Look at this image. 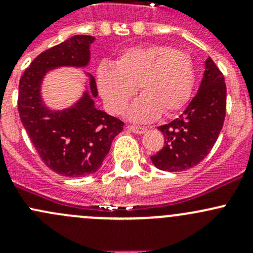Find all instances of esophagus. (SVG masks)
Wrapping results in <instances>:
<instances>
[{"label": "esophagus", "mask_w": 253, "mask_h": 253, "mask_svg": "<svg viewBox=\"0 0 253 253\" xmlns=\"http://www.w3.org/2000/svg\"><path fill=\"white\" fill-rule=\"evenodd\" d=\"M127 129L137 134H142L144 133V132H147V128H144V127H137V126H127Z\"/></svg>", "instance_id": "34e87169"}]
</instances>
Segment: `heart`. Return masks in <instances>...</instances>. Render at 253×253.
<instances>
[{
    "instance_id": "b5f03b06",
    "label": "heart",
    "mask_w": 253,
    "mask_h": 253,
    "mask_svg": "<svg viewBox=\"0 0 253 253\" xmlns=\"http://www.w3.org/2000/svg\"><path fill=\"white\" fill-rule=\"evenodd\" d=\"M195 84V68L187 53L169 45L153 44L122 51L114 67L103 65L98 70V88L112 114H121L136 95L129 119L150 122L160 114L174 115L185 108Z\"/></svg>"
}]
</instances>
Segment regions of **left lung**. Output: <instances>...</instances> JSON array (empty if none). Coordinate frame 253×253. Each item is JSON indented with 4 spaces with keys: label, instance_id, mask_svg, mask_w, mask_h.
<instances>
[{
    "label": "left lung",
    "instance_id": "1",
    "mask_svg": "<svg viewBox=\"0 0 253 253\" xmlns=\"http://www.w3.org/2000/svg\"><path fill=\"white\" fill-rule=\"evenodd\" d=\"M197 94L185 111L168 125L158 127L165 137L163 149L150 157L155 168L183 171L200 164L209 154L223 128L226 110L224 76L211 57Z\"/></svg>",
    "mask_w": 253,
    "mask_h": 253
}]
</instances>
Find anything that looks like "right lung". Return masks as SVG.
<instances>
[{"mask_svg": "<svg viewBox=\"0 0 253 253\" xmlns=\"http://www.w3.org/2000/svg\"><path fill=\"white\" fill-rule=\"evenodd\" d=\"M95 38L75 35L40 53L19 82L18 111L20 121L42 162L52 171L67 177L95 172L110 150L124 122L95 106V79L90 73L79 100L63 110H51L42 96V85L50 71L61 67L84 68L90 62Z\"/></svg>", "mask_w": 253, "mask_h": 253, "instance_id": "right-lung-1", "label": "right lung"}]
</instances>
